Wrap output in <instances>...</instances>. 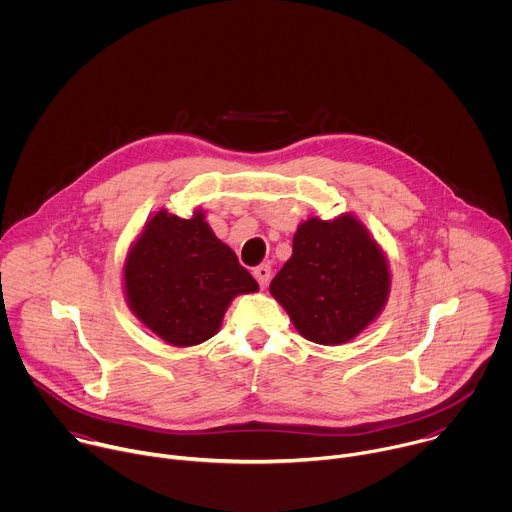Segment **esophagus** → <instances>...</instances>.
Segmentation results:
<instances>
[{
    "instance_id": "34e87169",
    "label": "esophagus",
    "mask_w": 512,
    "mask_h": 512,
    "mask_svg": "<svg viewBox=\"0 0 512 512\" xmlns=\"http://www.w3.org/2000/svg\"><path fill=\"white\" fill-rule=\"evenodd\" d=\"M253 275H255V279L259 281L261 287H267V283L271 279V267L269 265H259V267L253 269Z\"/></svg>"
}]
</instances>
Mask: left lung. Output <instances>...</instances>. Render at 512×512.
Here are the masks:
<instances>
[{"label": "left lung", "instance_id": "1", "mask_svg": "<svg viewBox=\"0 0 512 512\" xmlns=\"http://www.w3.org/2000/svg\"><path fill=\"white\" fill-rule=\"evenodd\" d=\"M296 330L310 342L336 346L356 338L383 312L389 261L354 214L318 216L294 235V253L269 285Z\"/></svg>", "mask_w": 512, "mask_h": 512}]
</instances>
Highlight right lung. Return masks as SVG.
I'll return each instance as SVG.
<instances>
[{
  "mask_svg": "<svg viewBox=\"0 0 512 512\" xmlns=\"http://www.w3.org/2000/svg\"><path fill=\"white\" fill-rule=\"evenodd\" d=\"M123 289L145 328L186 348L212 338L231 302L259 285L235 251L216 239L202 210L180 218L162 208L127 251Z\"/></svg>",
  "mask_w": 512,
  "mask_h": 512,
  "instance_id": "obj_1",
  "label": "right lung"
}]
</instances>
